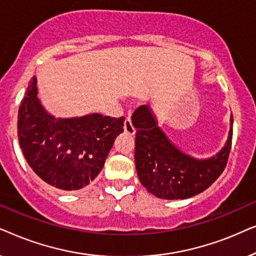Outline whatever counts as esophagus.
I'll return each instance as SVG.
<instances>
[{"instance_id":"34e87169","label":"esophagus","mask_w":256,"mask_h":256,"mask_svg":"<svg viewBox=\"0 0 256 256\" xmlns=\"http://www.w3.org/2000/svg\"><path fill=\"white\" fill-rule=\"evenodd\" d=\"M124 132H127V134H129V135H134L135 134V128H134V126H132V120L129 118H127L124 120Z\"/></svg>"}]
</instances>
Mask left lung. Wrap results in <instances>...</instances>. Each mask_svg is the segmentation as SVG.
Here are the masks:
<instances>
[{
	"instance_id": "1",
	"label": "left lung",
	"mask_w": 256,
	"mask_h": 256,
	"mask_svg": "<svg viewBox=\"0 0 256 256\" xmlns=\"http://www.w3.org/2000/svg\"><path fill=\"white\" fill-rule=\"evenodd\" d=\"M132 121L136 128L135 166L138 180L160 199H186L205 191L225 169L233 136L230 116L228 138L214 156L197 160L182 152L160 130L149 106H140Z\"/></svg>"
}]
</instances>
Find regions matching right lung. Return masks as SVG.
I'll list each match as a JSON object with an SVG mask.
<instances>
[{"label":"right lung","mask_w":256,"mask_h":256,"mask_svg":"<svg viewBox=\"0 0 256 256\" xmlns=\"http://www.w3.org/2000/svg\"><path fill=\"white\" fill-rule=\"evenodd\" d=\"M37 79L28 86L18 110L17 134L23 155L38 177L62 191L92 183L110 150L124 132V116L99 113L80 118H54L37 96Z\"/></svg>","instance_id":"1"}]
</instances>
